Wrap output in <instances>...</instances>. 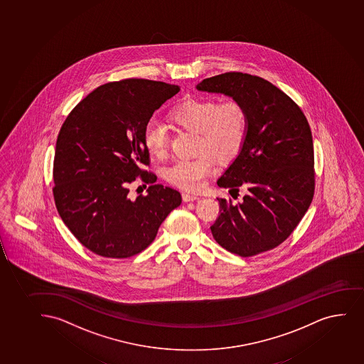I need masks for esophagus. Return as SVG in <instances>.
I'll return each mask as SVG.
<instances>
[{"label": "esophagus", "instance_id": "34e87169", "mask_svg": "<svg viewBox=\"0 0 364 364\" xmlns=\"http://www.w3.org/2000/svg\"><path fill=\"white\" fill-rule=\"evenodd\" d=\"M182 199H183L184 201L197 200V199H199V196L192 194V193L184 192L182 193Z\"/></svg>", "mask_w": 364, "mask_h": 364}]
</instances>
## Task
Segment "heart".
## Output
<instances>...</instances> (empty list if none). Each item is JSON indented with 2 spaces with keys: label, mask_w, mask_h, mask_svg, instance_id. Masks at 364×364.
I'll return each mask as SVG.
<instances>
[{
  "label": "heart",
  "mask_w": 364,
  "mask_h": 364,
  "mask_svg": "<svg viewBox=\"0 0 364 364\" xmlns=\"http://www.w3.org/2000/svg\"><path fill=\"white\" fill-rule=\"evenodd\" d=\"M168 119L182 130L197 134V158L177 160L165 170L170 183L186 191H199L216 170L215 156L230 161L242 151L247 134V112L238 100H186L170 110ZM146 151L156 159L167 154L168 139L163 126L148 122L143 132Z\"/></svg>",
  "instance_id": "b5f03b06"
}]
</instances>
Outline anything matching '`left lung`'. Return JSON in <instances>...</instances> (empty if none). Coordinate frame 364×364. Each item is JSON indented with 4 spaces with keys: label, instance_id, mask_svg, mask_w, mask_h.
<instances>
[{
    "label": "left lung",
    "instance_id": "obj_1",
    "mask_svg": "<svg viewBox=\"0 0 364 364\" xmlns=\"http://www.w3.org/2000/svg\"><path fill=\"white\" fill-rule=\"evenodd\" d=\"M240 102L247 112L242 151L218 180V187L249 192L238 204L218 198L211 226L226 250L247 257L271 250L296 228L314 193V141L309 122L290 97L267 80L225 73L197 85Z\"/></svg>",
    "mask_w": 364,
    "mask_h": 364
}]
</instances>
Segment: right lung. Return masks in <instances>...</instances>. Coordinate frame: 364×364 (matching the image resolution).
<instances>
[{"label":"right lung","mask_w":364,"mask_h":364,"mask_svg":"<svg viewBox=\"0 0 364 364\" xmlns=\"http://www.w3.org/2000/svg\"><path fill=\"white\" fill-rule=\"evenodd\" d=\"M177 85L127 79L97 87L71 110L55 144V206L65 226L97 255L125 259L144 250L182 197L155 184L143 132L151 115L178 93ZM141 175L146 196L128 198Z\"/></svg>","instance_id":"right-lung-1"}]
</instances>
